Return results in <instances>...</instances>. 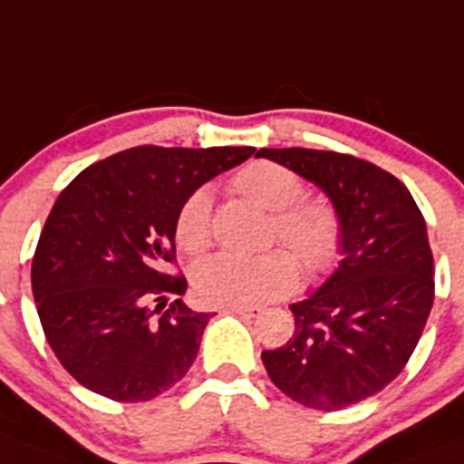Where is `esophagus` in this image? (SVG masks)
I'll return each instance as SVG.
<instances>
[{
    "mask_svg": "<svg viewBox=\"0 0 464 464\" xmlns=\"http://www.w3.org/2000/svg\"><path fill=\"white\" fill-rule=\"evenodd\" d=\"M229 312H235V314L244 316V319H257V316L264 314V310L259 305H235L229 307Z\"/></svg>",
    "mask_w": 464,
    "mask_h": 464,
    "instance_id": "1",
    "label": "esophagus"
}]
</instances>
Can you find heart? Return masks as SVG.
<instances>
[{"mask_svg": "<svg viewBox=\"0 0 464 464\" xmlns=\"http://www.w3.org/2000/svg\"><path fill=\"white\" fill-rule=\"evenodd\" d=\"M232 188L262 209L273 211L271 239L289 246L307 276H324L342 255V220L330 202L303 200L305 187L294 170L276 161H250L232 178ZM175 239L198 255L211 244V196L198 188L179 205ZM294 255L276 248L257 257L216 255L193 268V289L207 305H262L298 285Z\"/></svg>", "mask_w": 464, "mask_h": 464, "instance_id": "heart-1", "label": "heart"}]
</instances>
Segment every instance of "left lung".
Listing matches in <instances>:
<instances>
[{
	"instance_id": "left-lung-1",
	"label": "left lung",
	"mask_w": 464,
	"mask_h": 464,
	"mask_svg": "<svg viewBox=\"0 0 464 464\" xmlns=\"http://www.w3.org/2000/svg\"><path fill=\"white\" fill-rule=\"evenodd\" d=\"M316 184L342 220V262L294 312V337L264 351L268 378L295 403L342 410L378 394L408 364L435 298L426 220L408 188L364 159L264 148Z\"/></svg>"
}]
</instances>
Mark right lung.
<instances>
[{"label": "right lung", "mask_w": 464, "mask_h": 464, "mask_svg": "<svg viewBox=\"0 0 464 464\" xmlns=\"http://www.w3.org/2000/svg\"><path fill=\"white\" fill-rule=\"evenodd\" d=\"M255 148L139 145L88 166L61 191L38 239L31 289L47 343L65 372L121 403L150 401L182 381L214 314L169 295L175 216L193 191ZM159 302L161 315L150 311Z\"/></svg>", "instance_id": "add662e5"}]
</instances>
